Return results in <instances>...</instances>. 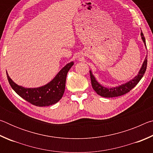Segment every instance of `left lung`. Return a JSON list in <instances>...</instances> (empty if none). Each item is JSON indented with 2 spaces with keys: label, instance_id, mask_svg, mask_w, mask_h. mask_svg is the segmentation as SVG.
<instances>
[{
  "label": "left lung",
  "instance_id": "obj_1",
  "mask_svg": "<svg viewBox=\"0 0 153 153\" xmlns=\"http://www.w3.org/2000/svg\"><path fill=\"white\" fill-rule=\"evenodd\" d=\"M141 37L145 46H146V40H145V38L142 32H141ZM146 67L147 56H146V58H145V60L143 64H142V66L141 67L140 70L139 71L138 76H136L134 79L130 80L129 82L126 83V84H124L118 87L112 88H105L101 86V85H100L99 83H98V82L96 80L95 77L92 75L91 71H90V79H91L92 86L93 88V89L94 90V91L97 92L98 95L101 96L102 97L112 98L120 97L121 95H123L126 94V93L129 92L131 89L134 88L138 84V83L140 81L142 77L144 76L145 71H146Z\"/></svg>",
  "mask_w": 153,
  "mask_h": 153
}]
</instances>
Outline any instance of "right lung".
Listing matches in <instances>:
<instances>
[{
	"label": "right lung",
	"instance_id": "right-lung-1",
	"mask_svg": "<svg viewBox=\"0 0 153 153\" xmlns=\"http://www.w3.org/2000/svg\"><path fill=\"white\" fill-rule=\"evenodd\" d=\"M73 65L74 62L67 64L51 82L36 88H25L18 86L13 82L7 73V76L12 88L21 97L37 107H46L55 104L63 97L67 74Z\"/></svg>",
	"mask_w": 153,
	"mask_h": 153
}]
</instances>
